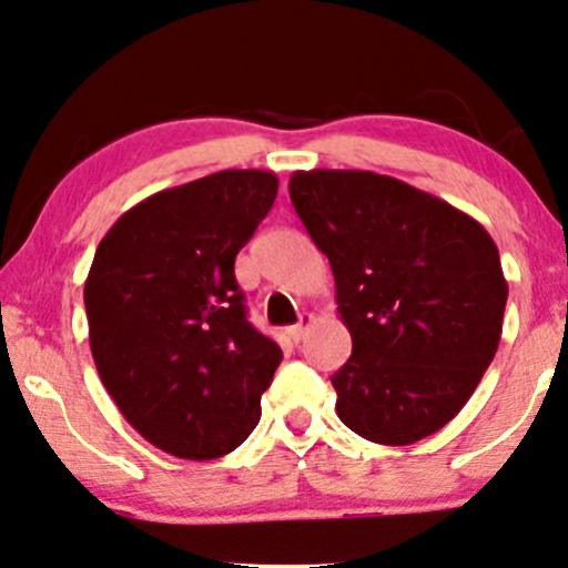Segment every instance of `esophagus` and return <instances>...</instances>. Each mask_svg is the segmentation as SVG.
Wrapping results in <instances>:
<instances>
[{
  "label": "esophagus",
  "mask_w": 568,
  "mask_h": 568,
  "mask_svg": "<svg viewBox=\"0 0 568 568\" xmlns=\"http://www.w3.org/2000/svg\"><path fill=\"white\" fill-rule=\"evenodd\" d=\"M312 323H314V314H302V320H298V325L288 327L291 341H296V344H298V341H302V338L306 336V331H310Z\"/></svg>",
  "instance_id": "1"
}]
</instances>
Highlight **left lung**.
<instances>
[{
    "mask_svg": "<svg viewBox=\"0 0 568 568\" xmlns=\"http://www.w3.org/2000/svg\"><path fill=\"white\" fill-rule=\"evenodd\" d=\"M293 209L331 262L352 357L333 373L336 413L375 444L447 426L487 373L508 283L476 219L375 172L314 169L288 182Z\"/></svg>",
    "mask_w": 568,
    "mask_h": 568,
    "instance_id": "obj_1",
    "label": "left lung"
}]
</instances>
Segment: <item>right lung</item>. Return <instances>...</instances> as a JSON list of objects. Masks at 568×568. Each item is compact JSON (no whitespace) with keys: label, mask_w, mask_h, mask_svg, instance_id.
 I'll use <instances>...</instances> for the list:
<instances>
[{"label":"right lung","mask_w":568,"mask_h":568,"mask_svg":"<svg viewBox=\"0 0 568 568\" xmlns=\"http://www.w3.org/2000/svg\"><path fill=\"white\" fill-rule=\"evenodd\" d=\"M277 176L227 169L161 190L108 230L84 283L102 386L134 432L184 460L248 439L283 352L245 317L235 256Z\"/></svg>","instance_id":"1"}]
</instances>
